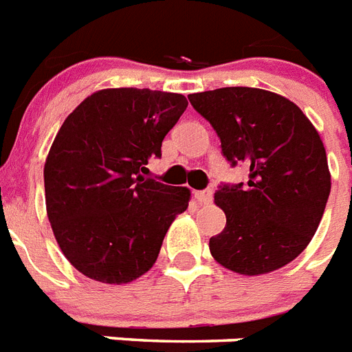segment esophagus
Segmentation results:
<instances>
[{"label":"esophagus","mask_w":352,"mask_h":352,"mask_svg":"<svg viewBox=\"0 0 352 352\" xmlns=\"http://www.w3.org/2000/svg\"><path fill=\"white\" fill-rule=\"evenodd\" d=\"M194 198L201 205H209L212 201V190H198V192H194Z\"/></svg>","instance_id":"obj_1"}]
</instances>
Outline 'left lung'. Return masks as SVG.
<instances>
[{"label":"left lung","instance_id":"obj_1","mask_svg":"<svg viewBox=\"0 0 352 352\" xmlns=\"http://www.w3.org/2000/svg\"><path fill=\"white\" fill-rule=\"evenodd\" d=\"M189 101L218 132L225 158L249 168L245 185L216 190L227 223L209 240L210 254L243 276L282 269L313 240L331 192L318 131L296 103L263 89L223 87Z\"/></svg>","mask_w":352,"mask_h":352}]
</instances>
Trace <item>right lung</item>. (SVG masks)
<instances>
[{
    "instance_id": "add662e5",
    "label": "right lung",
    "mask_w": 352,
    "mask_h": 352,
    "mask_svg": "<svg viewBox=\"0 0 352 352\" xmlns=\"http://www.w3.org/2000/svg\"><path fill=\"white\" fill-rule=\"evenodd\" d=\"M151 89H101L70 112L45 160V205L65 258L91 280L131 283L156 263L190 190L142 176L187 109Z\"/></svg>"
}]
</instances>
